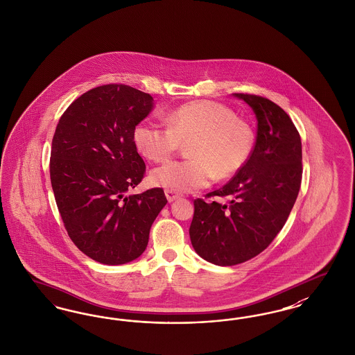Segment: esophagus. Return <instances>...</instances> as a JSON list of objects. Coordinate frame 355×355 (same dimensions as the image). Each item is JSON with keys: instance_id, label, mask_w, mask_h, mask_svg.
<instances>
[{"instance_id": "1", "label": "esophagus", "mask_w": 355, "mask_h": 355, "mask_svg": "<svg viewBox=\"0 0 355 355\" xmlns=\"http://www.w3.org/2000/svg\"><path fill=\"white\" fill-rule=\"evenodd\" d=\"M165 196H166V199L169 200V202H173V200H175V199L180 198L181 197V194H178L177 191H174V190H165Z\"/></svg>"}]
</instances>
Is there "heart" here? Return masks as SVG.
I'll return each instance as SVG.
<instances>
[{"label":"heart","mask_w":355,"mask_h":355,"mask_svg":"<svg viewBox=\"0 0 355 355\" xmlns=\"http://www.w3.org/2000/svg\"><path fill=\"white\" fill-rule=\"evenodd\" d=\"M168 125L150 120L133 129V144L144 158L168 162L187 145L190 159L171 162L152 171V184L177 191L203 189L216 177L235 175L248 161L254 130L225 104L199 100L182 104L166 114Z\"/></svg>","instance_id":"obj_1"}]
</instances>
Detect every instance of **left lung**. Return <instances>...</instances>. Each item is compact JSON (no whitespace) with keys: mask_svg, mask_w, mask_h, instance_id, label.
<instances>
[{"mask_svg":"<svg viewBox=\"0 0 355 355\" xmlns=\"http://www.w3.org/2000/svg\"><path fill=\"white\" fill-rule=\"evenodd\" d=\"M234 96L255 114L254 150L230 182L207 194L230 197L228 205L196 199L189 230L196 252L222 267L244 263L270 245L293 209L302 177L301 139L288 114L263 96Z\"/></svg>","mask_w":355,"mask_h":355,"instance_id":"obj_1","label":"left lung"}]
</instances>
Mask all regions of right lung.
Returning <instances> with one entry per match:
<instances>
[{"label": "right lung", "mask_w": 355, "mask_h": 355, "mask_svg": "<svg viewBox=\"0 0 355 355\" xmlns=\"http://www.w3.org/2000/svg\"><path fill=\"white\" fill-rule=\"evenodd\" d=\"M152 108L149 94L100 85L72 101L53 137L50 178L63 225L73 244L101 264H125L141 255L168 203L159 187L125 196L145 174L133 129Z\"/></svg>", "instance_id": "obj_1"}]
</instances>
